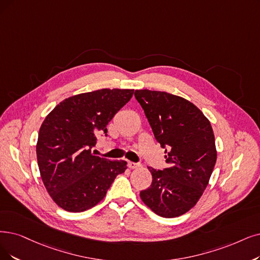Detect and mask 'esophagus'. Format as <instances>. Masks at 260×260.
Here are the masks:
<instances>
[{"label": "esophagus", "mask_w": 260, "mask_h": 260, "mask_svg": "<svg viewBox=\"0 0 260 260\" xmlns=\"http://www.w3.org/2000/svg\"><path fill=\"white\" fill-rule=\"evenodd\" d=\"M128 166H129V169L133 170V169H138V168H140L141 164H140V163H134V162L129 161V162H128Z\"/></svg>", "instance_id": "obj_1"}]
</instances>
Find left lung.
Here are the masks:
<instances>
[{"mask_svg": "<svg viewBox=\"0 0 260 260\" xmlns=\"http://www.w3.org/2000/svg\"><path fill=\"white\" fill-rule=\"evenodd\" d=\"M154 138L165 149L169 166L148 168L149 188L140 193L143 203L163 217H176L196 205L208 185L216 162L213 130L203 112L186 99L165 91L134 92Z\"/></svg>", "mask_w": 260, "mask_h": 260, "instance_id": "1", "label": "left lung"}]
</instances>
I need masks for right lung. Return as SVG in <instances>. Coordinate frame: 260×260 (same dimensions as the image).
<instances>
[{
	"mask_svg": "<svg viewBox=\"0 0 260 260\" xmlns=\"http://www.w3.org/2000/svg\"><path fill=\"white\" fill-rule=\"evenodd\" d=\"M133 89L103 88L69 97L52 110L39 129L36 145L41 179L54 203L82 212L100 203L116 176L127 169L91 152Z\"/></svg>",
	"mask_w": 260,
	"mask_h": 260,
	"instance_id": "1",
	"label": "right lung"
}]
</instances>
